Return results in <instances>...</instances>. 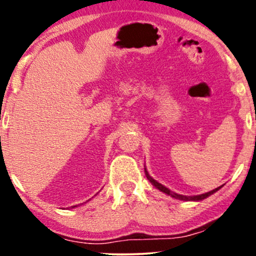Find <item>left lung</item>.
Segmentation results:
<instances>
[{"label":"left lung","instance_id":"obj_1","mask_svg":"<svg viewBox=\"0 0 256 256\" xmlns=\"http://www.w3.org/2000/svg\"><path fill=\"white\" fill-rule=\"evenodd\" d=\"M146 178H148L149 180H150V183H152V185H154L155 188H158V189L160 190V192H165V194H167V195H171L172 198H174L183 200V201H200V200H204V198H208V196H210V195H212V194H214L216 192H218V190L220 189V188H222V186H219V188H216V189L212 190V192H206V194H202V195H198V196H184V195H178V194L172 192L171 190L167 189V188H166V186H164L162 184L158 183L156 180H154V179H152V178L150 177V176H149L148 173H146Z\"/></svg>","mask_w":256,"mask_h":256}]
</instances>
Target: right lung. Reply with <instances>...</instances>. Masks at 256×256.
<instances>
[{
    "label": "right lung",
    "instance_id": "add662e5",
    "mask_svg": "<svg viewBox=\"0 0 256 256\" xmlns=\"http://www.w3.org/2000/svg\"><path fill=\"white\" fill-rule=\"evenodd\" d=\"M74 207H76V206H74Z\"/></svg>",
    "mask_w": 256,
    "mask_h": 256
}]
</instances>
